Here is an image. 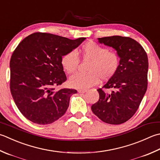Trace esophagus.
<instances>
[{
  "mask_svg": "<svg viewBox=\"0 0 160 160\" xmlns=\"http://www.w3.org/2000/svg\"><path fill=\"white\" fill-rule=\"evenodd\" d=\"M86 92H87L86 89H79V90H78V92L80 93H85Z\"/></svg>",
  "mask_w": 160,
  "mask_h": 160,
  "instance_id": "1",
  "label": "esophagus"
}]
</instances>
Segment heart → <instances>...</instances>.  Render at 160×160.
Listing matches in <instances>:
<instances>
[{
  "label": "heart",
  "instance_id": "b5f03b06",
  "mask_svg": "<svg viewBox=\"0 0 160 160\" xmlns=\"http://www.w3.org/2000/svg\"><path fill=\"white\" fill-rule=\"evenodd\" d=\"M79 54L84 59L90 60L87 74L71 76L69 85L75 89H87L99 83L100 80H110L119 67V58L117 53L93 42H86L81 47ZM79 58L75 51H69L62 57L61 64L68 73H76L79 66Z\"/></svg>",
  "mask_w": 160,
  "mask_h": 160
}]
</instances>
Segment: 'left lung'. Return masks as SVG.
<instances>
[{
	"label": "left lung",
	"instance_id": "left-lung-1",
	"mask_svg": "<svg viewBox=\"0 0 160 160\" xmlns=\"http://www.w3.org/2000/svg\"><path fill=\"white\" fill-rule=\"evenodd\" d=\"M98 43L113 48L120 63L114 76L98 89L99 100L92 105L93 113L103 122L123 123L135 114L147 89L148 60L143 47L130 37L112 36L98 38Z\"/></svg>",
	"mask_w": 160,
	"mask_h": 160
}]
</instances>
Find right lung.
<instances>
[{"instance_id":"obj_1","label":"right lung","mask_w":160,"mask_h":160,"mask_svg":"<svg viewBox=\"0 0 160 160\" xmlns=\"http://www.w3.org/2000/svg\"><path fill=\"white\" fill-rule=\"evenodd\" d=\"M36 32L18 45L10 59V91L16 105L34 123H52L62 117L77 91L55 90L67 80L62 57L85 40Z\"/></svg>"}]
</instances>
